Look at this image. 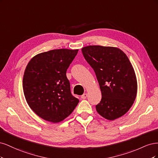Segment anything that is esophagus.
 Segmentation results:
<instances>
[{"mask_svg":"<svg viewBox=\"0 0 158 158\" xmlns=\"http://www.w3.org/2000/svg\"><path fill=\"white\" fill-rule=\"evenodd\" d=\"M87 96H88V94H87L86 93H84L82 95H81V98L83 99H86Z\"/></svg>","mask_w":158,"mask_h":158,"instance_id":"esophagus-1","label":"esophagus"}]
</instances>
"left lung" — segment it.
<instances>
[{
  "instance_id": "left-lung-1",
  "label": "left lung",
  "mask_w": 158,
  "mask_h": 158,
  "mask_svg": "<svg viewBox=\"0 0 158 158\" xmlns=\"http://www.w3.org/2000/svg\"><path fill=\"white\" fill-rule=\"evenodd\" d=\"M82 51L95 72L102 92L101 101L95 106L98 113L108 120L124 115L137 92L135 73L127 56L116 47L100 45L85 47Z\"/></svg>"
}]
</instances>
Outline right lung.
Instances as JSON below:
<instances>
[{
    "label": "right lung",
    "instance_id": "1",
    "mask_svg": "<svg viewBox=\"0 0 158 158\" xmlns=\"http://www.w3.org/2000/svg\"><path fill=\"white\" fill-rule=\"evenodd\" d=\"M78 50L55 49L38 54L27 64L23 78L27 103L45 121L59 123L69 116L79 100L70 92L66 70Z\"/></svg>",
    "mask_w": 158,
    "mask_h": 158
}]
</instances>
